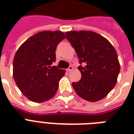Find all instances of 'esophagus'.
Returning <instances> with one entry per match:
<instances>
[{
	"label": "esophagus",
	"mask_w": 134,
	"mask_h": 134,
	"mask_svg": "<svg viewBox=\"0 0 134 134\" xmlns=\"http://www.w3.org/2000/svg\"><path fill=\"white\" fill-rule=\"evenodd\" d=\"M72 69H73V67L72 66H69L67 69V71H71Z\"/></svg>",
	"instance_id": "obj_1"
}]
</instances>
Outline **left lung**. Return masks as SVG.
<instances>
[{
  "mask_svg": "<svg viewBox=\"0 0 134 134\" xmlns=\"http://www.w3.org/2000/svg\"><path fill=\"white\" fill-rule=\"evenodd\" d=\"M66 37L75 49L81 79L73 82L78 95L88 102H97L108 94L117 83L120 73L118 54L112 44L92 31H70Z\"/></svg>",
  "mask_w": 134,
  "mask_h": 134,
  "instance_id": "left-lung-1",
  "label": "left lung"
}]
</instances>
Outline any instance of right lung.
Returning <instances> with one entry per match:
<instances>
[{
    "label": "right lung",
    "instance_id": "add662e5",
    "mask_svg": "<svg viewBox=\"0 0 134 134\" xmlns=\"http://www.w3.org/2000/svg\"><path fill=\"white\" fill-rule=\"evenodd\" d=\"M66 38L61 31H42L32 35L20 46L13 60V77L28 99L46 102L55 94L65 70L51 66L55 50Z\"/></svg>",
    "mask_w": 134,
    "mask_h": 134
}]
</instances>
